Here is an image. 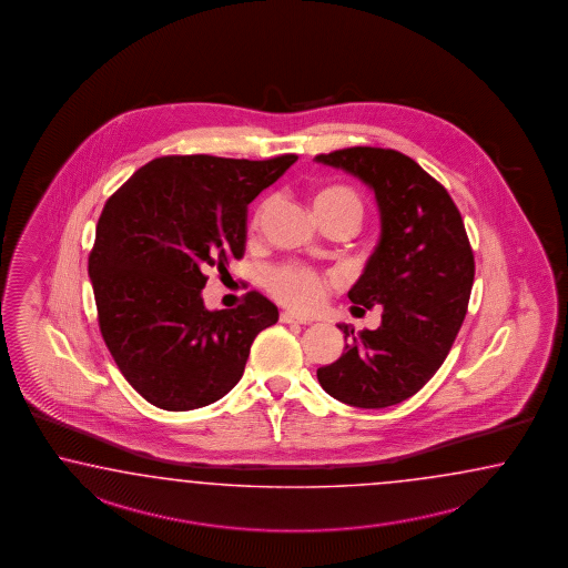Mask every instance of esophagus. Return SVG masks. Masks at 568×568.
<instances>
[{"label":"esophagus","instance_id":"1","mask_svg":"<svg viewBox=\"0 0 568 568\" xmlns=\"http://www.w3.org/2000/svg\"><path fill=\"white\" fill-rule=\"evenodd\" d=\"M278 320H281L283 324H310V320L302 318V316H297V314H293V312H281Z\"/></svg>","mask_w":568,"mask_h":568}]
</instances>
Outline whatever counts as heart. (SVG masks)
Here are the masks:
<instances>
[{
	"label": "heart",
	"mask_w": 568,
	"mask_h": 568,
	"mask_svg": "<svg viewBox=\"0 0 568 568\" xmlns=\"http://www.w3.org/2000/svg\"><path fill=\"white\" fill-rule=\"evenodd\" d=\"M268 207H271V203L263 201L258 207L254 209L252 220H250L252 230L261 227L264 215L268 213ZM314 211L322 215L345 217L355 227H359L365 207H363V199L357 191H353L345 184H331L314 194ZM266 287L281 304L290 305L300 312H314L324 304L331 283L326 278L320 277L318 273L300 266V264H283L266 275Z\"/></svg>",
	"instance_id": "heart-1"
}]
</instances>
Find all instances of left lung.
Segmentation results:
<instances>
[{
  "instance_id": "left-lung-1",
  "label": "left lung",
  "mask_w": 568,
  "mask_h": 568,
  "mask_svg": "<svg viewBox=\"0 0 568 568\" xmlns=\"http://www.w3.org/2000/svg\"><path fill=\"white\" fill-rule=\"evenodd\" d=\"M375 193L382 234L353 304L384 310L377 331L345 333V353L320 367L333 398L357 408H386L415 396L442 367L468 312L474 254L456 203L413 158L382 148L320 153Z\"/></svg>"
}]
</instances>
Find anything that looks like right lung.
Instances as JSON below:
<instances>
[{
    "label": "right lung",
    "instance_id": "add662e5",
    "mask_svg": "<svg viewBox=\"0 0 568 568\" xmlns=\"http://www.w3.org/2000/svg\"><path fill=\"white\" fill-rule=\"evenodd\" d=\"M297 160L164 155L139 168L98 220L88 273L112 359L145 400L193 410L240 382L277 305L250 291L209 312L201 291L246 250L248 205Z\"/></svg>",
    "mask_w": 568,
    "mask_h": 568
}]
</instances>
